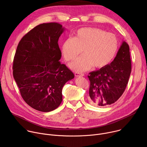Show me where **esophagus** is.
Instances as JSON below:
<instances>
[{"mask_svg": "<svg viewBox=\"0 0 147 147\" xmlns=\"http://www.w3.org/2000/svg\"><path fill=\"white\" fill-rule=\"evenodd\" d=\"M74 74L76 77H83L84 76L83 74H80L79 73H75Z\"/></svg>", "mask_w": 147, "mask_h": 147, "instance_id": "1", "label": "esophagus"}]
</instances>
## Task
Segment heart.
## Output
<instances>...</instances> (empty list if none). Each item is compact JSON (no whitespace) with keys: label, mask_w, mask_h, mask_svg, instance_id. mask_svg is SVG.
Instances as JSON below:
<instances>
[{"label":"heart","mask_w":147,"mask_h":147,"mask_svg":"<svg viewBox=\"0 0 147 147\" xmlns=\"http://www.w3.org/2000/svg\"><path fill=\"white\" fill-rule=\"evenodd\" d=\"M118 48L116 35L97 28L86 27L79 29L74 38H67L62 45L63 55L67 61L76 59L82 52L85 55L70 64L77 71L94 67L107 66L114 58Z\"/></svg>","instance_id":"b5f03b06"}]
</instances>
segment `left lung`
Masks as SVG:
<instances>
[{
	"mask_svg": "<svg viewBox=\"0 0 147 147\" xmlns=\"http://www.w3.org/2000/svg\"><path fill=\"white\" fill-rule=\"evenodd\" d=\"M131 71L129 46L123 41L117 55L109 65L90 73V102L104 107L117 101L124 92Z\"/></svg>",
	"mask_w": 147,
	"mask_h": 147,
	"instance_id": "obj_1",
	"label": "left lung"
}]
</instances>
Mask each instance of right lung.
<instances>
[{
    "label": "right lung",
    "instance_id": "1",
    "mask_svg": "<svg viewBox=\"0 0 147 147\" xmlns=\"http://www.w3.org/2000/svg\"><path fill=\"white\" fill-rule=\"evenodd\" d=\"M65 28L57 23L39 24L20 40L13 61V77L25 102L44 112L56 109L62 88L74 78L59 61L58 40Z\"/></svg>",
    "mask_w": 147,
    "mask_h": 147
}]
</instances>
